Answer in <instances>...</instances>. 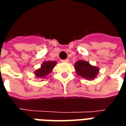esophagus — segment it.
Segmentation results:
<instances>
[{
    "label": "esophagus",
    "instance_id": "esophagus-1",
    "mask_svg": "<svg viewBox=\"0 0 126 126\" xmlns=\"http://www.w3.org/2000/svg\"><path fill=\"white\" fill-rule=\"evenodd\" d=\"M61 62H63V63H68L69 62V59H64V60H61Z\"/></svg>",
    "mask_w": 126,
    "mask_h": 126
}]
</instances>
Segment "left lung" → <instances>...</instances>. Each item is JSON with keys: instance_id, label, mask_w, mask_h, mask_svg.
Segmentation results:
<instances>
[{"instance_id": "obj_1", "label": "left lung", "mask_w": 126, "mask_h": 126, "mask_svg": "<svg viewBox=\"0 0 126 126\" xmlns=\"http://www.w3.org/2000/svg\"><path fill=\"white\" fill-rule=\"evenodd\" d=\"M75 69L76 74L83 78L88 79H94L97 76L99 69L97 67L90 65L89 62L80 60L75 63Z\"/></svg>"}]
</instances>
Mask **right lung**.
Wrapping results in <instances>:
<instances>
[{
	"label": "right lung",
	"instance_id": "1",
	"mask_svg": "<svg viewBox=\"0 0 126 126\" xmlns=\"http://www.w3.org/2000/svg\"><path fill=\"white\" fill-rule=\"evenodd\" d=\"M56 61H45L42 64L41 67L35 71L34 74L36 76L39 78H43L49 74L56 65Z\"/></svg>",
	"mask_w": 126,
	"mask_h": 126
}]
</instances>
